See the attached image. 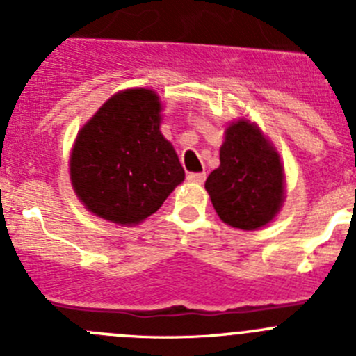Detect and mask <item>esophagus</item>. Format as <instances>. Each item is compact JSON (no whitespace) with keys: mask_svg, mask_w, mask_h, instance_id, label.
<instances>
[{"mask_svg":"<svg viewBox=\"0 0 356 356\" xmlns=\"http://www.w3.org/2000/svg\"><path fill=\"white\" fill-rule=\"evenodd\" d=\"M205 178H207L205 172H191V175L187 176L188 181H193V184H200V185L205 181Z\"/></svg>","mask_w":356,"mask_h":356,"instance_id":"obj_1","label":"esophagus"}]
</instances>
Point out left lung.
<instances>
[{"mask_svg":"<svg viewBox=\"0 0 356 356\" xmlns=\"http://www.w3.org/2000/svg\"><path fill=\"white\" fill-rule=\"evenodd\" d=\"M219 160L205 188L221 221L238 229L271 222L285 200L284 163L260 128L248 119L232 122Z\"/></svg>","mask_w":356,"mask_h":356,"instance_id":"obj_1","label":"left lung"}]
</instances>
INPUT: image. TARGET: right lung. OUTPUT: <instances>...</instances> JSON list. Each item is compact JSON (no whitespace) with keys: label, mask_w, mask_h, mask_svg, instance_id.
Returning <instances> with one entry per match:
<instances>
[{"label":"right lung","mask_w":356,"mask_h":356,"mask_svg":"<svg viewBox=\"0 0 356 356\" xmlns=\"http://www.w3.org/2000/svg\"><path fill=\"white\" fill-rule=\"evenodd\" d=\"M160 97L149 89L114 94L78 131L69 175L78 200L115 225H139L185 178L160 134Z\"/></svg>","instance_id":"right-lung-1"}]
</instances>
